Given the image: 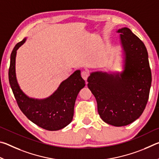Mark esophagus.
I'll list each match as a JSON object with an SVG mask.
<instances>
[{
	"label": "esophagus",
	"mask_w": 159,
	"mask_h": 159,
	"mask_svg": "<svg viewBox=\"0 0 159 159\" xmlns=\"http://www.w3.org/2000/svg\"><path fill=\"white\" fill-rule=\"evenodd\" d=\"M90 76V73L89 71H86V70H85V71H83L81 72V76L83 79H84L85 80H87L88 76Z\"/></svg>",
	"instance_id": "esophagus-1"
}]
</instances>
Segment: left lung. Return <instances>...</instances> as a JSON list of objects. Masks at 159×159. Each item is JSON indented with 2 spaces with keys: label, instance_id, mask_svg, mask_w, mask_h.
Listing matches in <instances>:
<instances>
[{
  "label": "left lung",
  "instance_id": "1",
  "mask_svg": "<svg viewBox=\"0 0 159 159\" xmlns=\"http://www.w3.org/2000/svg\"><path fill=\"white\" fill-rule=\"evenodd\" d=\"M124 50L121 74L92 73L88 87L95 96L99 116L108 124L124 126L140 116L146 107L152 84V72L144 43L130 29L118 30Z\"/></svg>",
  "mask_w": 159,
  "mask_h": 159
}]
</instances>
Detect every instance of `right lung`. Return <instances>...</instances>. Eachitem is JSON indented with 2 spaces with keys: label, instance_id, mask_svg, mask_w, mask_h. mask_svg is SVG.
Returning a JSON list of instances; mask_svg holds the SVG:
<instances>
[{
  "label": "right lung",
  "instance_id": "add662e5",
  "mask_svg": "<svg viewBox=\"0 0 159 159\" xmlns=\"http://www.w3.org/2000/svg\"><path fill=\"white\" fill-rule=\"evenodd\" d=\"M26 39L16 44L10 55L9 82L21 111L31 121L47 130H58L71 122L74 104L80 90L85 85V80L77 70L61 83L57 90L48 98H29L20 89L15 74L17 50Z\"/></svg>",
  "mask_w": 159,
  "mask_h": 159
}]
</instances>
